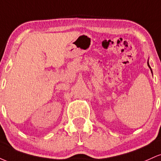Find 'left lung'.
<instances>
[{"mask_svg": "<svg viewBox=\"0 0 161 161\" xmlns=\"http://www.w3.org/2000/svg\"><path fill=\"white\" fill-rule=\"evenodd\" d=\"M147 66H148V67L150 68V69H151V73H152V70H151V66H150V65H149V64H148V60H147Z\"/></svg>", "mask_w": 161, "mask_h": 161, "instance_id": "8db88e82", "label": "left lung"}]
</instances>
